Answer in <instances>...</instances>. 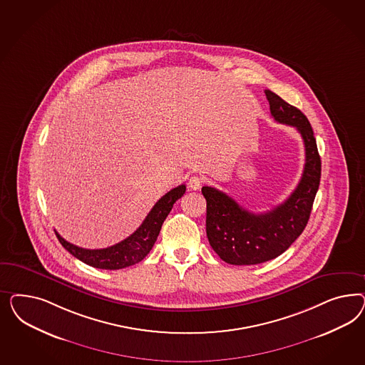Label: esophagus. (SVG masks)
Wrapping results in <instances>:
<instances>
[{
  "label": "esophagus",
  "mask_w": 365,
  "mask_h": 365,
  "mask_svg": "<svg viewBox=\"0 0 365 365\" xmlns=\"http://www.w3.org/2000/svg\"><path fill=\"white\" fill-rule=\"evenodd\" d=\"M200 186H202V178L198 175H194L188 179V187L191 190H199Z\"/></svg>",
  "instance_id": "obj_1"
}]
</instances>
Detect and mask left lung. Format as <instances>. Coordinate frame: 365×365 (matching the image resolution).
Returning <instances> with one entry per match:
<instances>
[{
    "mask_svg": "<svg viewBox=\"0 0 365 365\" xmlns=\"http://www.w3.org/2000/svg\"><path fill=\"white\" fill-rule=\"evenodd\" d=\"M274 120L293 125L305 145V166L296 190L273 210L255 214L232 197L205 186L207 202L206 232L210 246L225 262L257 265L282 255L304 232L320 186L321 159L308 118L296 107L266 89Z\"/></svg>",
    "mask_w": 365,
    "mask_h": 365,
    "instance_id": "obj_1",
    "label": "left lung"
}]
</instances>
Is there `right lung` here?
Listing matches in <instances>:
<instances>
[{
    "label": "right lung",
    "instance_id": "add662e5",
    "mask_svg": "<svg viewBox=\"0 0 365 365\" xmlns=\"http://www.w3.org/2000/svg\"><path fill=\"white\" fill-rule=\"evenodd\" d=\"M185 191V185H180L168 191L166 195H163L155 203L154 207L148 212L139 229H136V232H133L122 242L116 243L110 247L91 250L68 242L57 232L56 237L71 255L92 267L118 270L127 266L135 265L150 253L167 215L170 214L178 199L182 198Z\"/></svg>",
    "mask_w": 365,
    "mask_h": 365
}]
</instances>
